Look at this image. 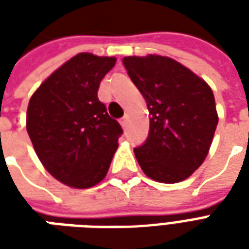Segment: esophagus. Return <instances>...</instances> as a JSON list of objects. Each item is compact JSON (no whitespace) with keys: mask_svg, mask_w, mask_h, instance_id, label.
I'll return each instance as SVG.
<instances>
[{"mask_svg":"<svg viewBox=\"0 0 249 249\" xmlns=\"http://www.w3.org/2000/svg\"><path fill=\"white\" fill-rule=\"evenodd\" d=\"M126 124H128V117L125 116V117H123V119L120 120V125H121L123 128H125V126H126Z\"/></svg>","mask_w":249,"mask_h":249,"instance_id":"esophagus-1","label":"esophagus"}]
</instances>
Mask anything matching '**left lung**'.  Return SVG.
I'll list each match as a JSON object with an SVG mask.
<instances>
[{
    "instance_id": "1",
    "label": "left lung",
    "mask_w": 249,
    "mask_h": 249,
    "mask_svg": "<svg viewBox=\"0 0 249 249\" xmlns=\"http://www.w3.org/2000/svg\"><path fill=\"white\" fill-rule=\"evenodd\" d=\"M149 110V135L135 149L142 172L155 181L180 183L208 155L219 123L212 89L173 58L159 54L124 57Z\"/></svg>"
}]
</instances>
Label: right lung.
Listing matches in <instances>:
<instances>
[{"instance_id": "obj_1", "label": "right lung", "mask_w": 249, "mask_h": 249, "mask_svg": "<svg viewBox=\"0 0 249 249\" xmlns=\"http://www.w3.org/2000/svg\"><path fill=\"white\" fill-rule=\"evenodd\" d=\"M116 57L78 53L37 88L26 110V130L48 172L71 188L103 181L123 129L98 101L100 82Z\"/></svg>"}]
</instances>
